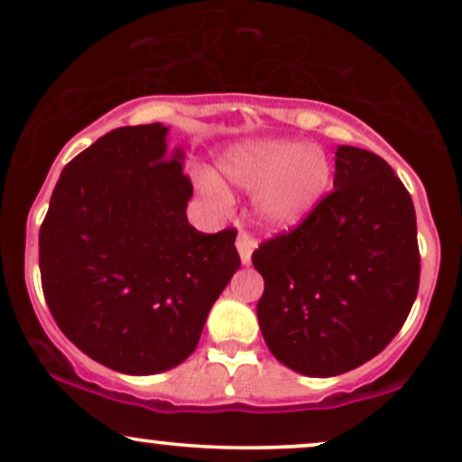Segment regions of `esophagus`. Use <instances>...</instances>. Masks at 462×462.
<instances>
[{"mask_svg":"<svg viewBox=\"0 0 462 462\" xmlns=\"http://www.w3.org/2000/svg\"><path fill=\"white\" fill-rule=\"evenodd\" d=\"M236 246H237V253H240V259L244 265L251 263V257H253V251L254 246H257V242L253 240V236L248 231H240L237 233V240H236Z\"/></svg>","mask_w":462,"mask_h":462,"instance_id":"1","label":"esophagus"}]
</instances>
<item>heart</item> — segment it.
<instances>
[{
    "instance_id": "heart-1",
    "label": "heart",
    "mask_w": 462,
    "mask_h": 462,
    "mask_svg": "<svg viewBox=\"0 0 462 462\" xmlns=\"http://www.w3.org/2000/svg\"><path fill=\"white\" fill-rule=\"evenodd\" d=\"M220 172L233 186L257 192V214L268 226L287 229L318 205L330 181V162L318 144L294 140H253L226 149L218 160ZM203 194L226 205L229 192L211 172L199 177Z\"/></svg>"
}]
</instances>
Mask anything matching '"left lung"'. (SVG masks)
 <instances>
[{
	"mask_svg": "<svg viewBox=\"0 0 462 462\" xmlns=\"http://www.w3.org/2000/svg\"><path fill=\"white\" fill-rule=\"evenodd\" d=\"M257 318L268 348L305 376H337L387 348L420 287L415 208L392 166L335 151L333 192L296 229L262 242Z\"/></svg>",
	"mask_w": 462,
	"mask_h": 462,
	"instance_id": "obj_1",
	"label": "left lung"
}]
</instances>
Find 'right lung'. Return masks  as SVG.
Returning <instances> with one entry per match:
<instances>
[{
  "label": "right lung",
  "instance_id": "add662e5",
  "mask_svg": "<svg viewBox=\"0 0 462 462\" xmlns=\"http://www.w3.org/2000/svg\"><path fill=\"white\" fill-rule=\"evenodd\" d=\"M160 123L118 127L64 166L38 233L42 294L78 348L149 376L197 348L216 298L240 268L236 229L188 222L192 181Z\"/></svg>",
  "mask_w": 462,
  "mask_h": 462
}]
</instances>
